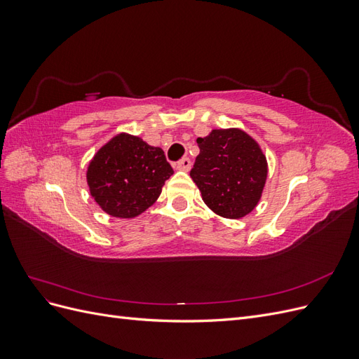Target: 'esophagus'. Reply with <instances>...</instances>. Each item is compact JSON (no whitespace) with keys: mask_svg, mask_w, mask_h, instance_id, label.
Returning a JSON list of instances; mask_svg holds the SVG:
<instances>
[{"mask_svg":"<svg viewBox=\"0 0 359 359\" xmlns=\"http://www.w3.org/2000/svg\"><path fill=\"white\" fill-rule=\"evenodd\" d=\"M175 168L178 169V170H184V172H189L190 170V168H191V161H190V158H187V157H184V158H181L177 165H175Z\"/></svg>","mask_w":359,"mask_h":359,"instance_id":"1","label":"esophagus"}]
</instances>
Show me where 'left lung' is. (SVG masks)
<instances>
[{"label": "left lung", "mask_w": 359, "mask_h": 359, "mask_svg": "<svg viewBox=\"0 0 359 359\" xmlns=\"http://www.w3.org/2000/svg\"><path fill=\"white\" fill-rule=\"evenodd\" d=\"M199 156L190 177L202 201L223 219H244L262 198L268 178L264 149L238 127L214 128L198 137Z\"/></svg>", "instance_id": "1"}]
</instances>
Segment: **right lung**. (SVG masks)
<instances>
[{"label":"right lung","mask_w":359,"mask_h":359,"mask_svg":"<svg viewBox=\"0 0 359 359\" xmlns=\"http://www.w3.org/2000/svg\"><path fill=\"white\" fill-rule=\"evenodd\" d=\"M173 169L158 147L121 132L99 148L86 168L97 205L115 219H135L158 199Z\"/></svg>","instance_id":"1"}]
</instances>
